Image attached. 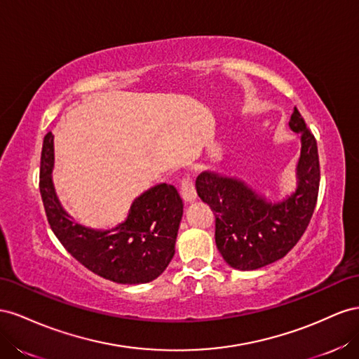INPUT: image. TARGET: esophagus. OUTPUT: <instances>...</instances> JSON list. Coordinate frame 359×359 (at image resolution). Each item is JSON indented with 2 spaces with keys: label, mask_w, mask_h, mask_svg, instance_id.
I'll return each mask as SVG.
<instances>
[{
  "label": "esophagus",
  "mask_w": 359,
  "mask_h": 359,
  "mask_svg": "<svg viewBox=\"0 0 359 359\" xmlns=\"http://www.w3.org/2000/svg\"><path fill=\"white\" fill-rule=\"evenodd\" d=\"M180 194H182L183 200H185L187 203L196 201L197 191H196V187H194V183H192V180L189 177L182 179V182H180Z\"/></svg>",
  "instance_id": "obj_1"
}]
</instances>
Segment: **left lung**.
Returning a JSON list of instances; mask_svg holds the SVG:
<instances>
[{
	"mask_svg": "<svg viewBox=\"0 0 359 359\" xmlns=\"http://www.w3.org/2000/svg\"><path fill=\"white\" fill-rule=\"evenodd\" d=\"M289 126L301 135L296 165L298 187L283 201H268L239 179L203 171L198 197L215 215V242L231 268L254 271L283 259L304 234L316 208L320 183L317 142L294 108Z\"/></svg>",
	"mask_w": 359,
	"mask_h": 359,
	"instance_id": "obj_1",
	"label": "left lung"
}]
</instances>
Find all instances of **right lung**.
Wrapping results in <instances>:
<instances>
[{"mask_svg": "<svg viewBox=\"0 0 359 359\" xmlns=\"http://www.w3.org/2000/svg\"><path fill=\"white\" fill-rule=\"evenodd\" d=\"M54 135L48 132L40 158V196L48 222L70 255L102 278L118 284L150 283L165 271L183 215L177 189L167 183L142 192L126 221L111 230L76 224L61 208L53 183Z\"/></svg>", "mask_w": 359, "mask_h": 359, "instance_id": "add662e5", "label": "right lung"}]
</instances>
